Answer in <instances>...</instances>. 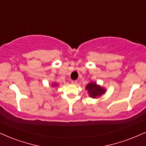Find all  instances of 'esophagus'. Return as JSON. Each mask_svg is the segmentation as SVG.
I'll list each match as a JSON object with an SVG mask.
<instances>
[{"mask_svg": "<svg viewBox=\"0 0 146 146\" xmlns=\"http://www.w3.org/2000/svg\"><path fill=\"white\" fill-rule=\"evenodd\" d=\"M71 83L72 84H76L77 81H76V80H72Z\"/></svg>", "mask_w": 146, "mask_h": 146, "instance_id": "34e87169", "label": "esophagus"}]
</instances>
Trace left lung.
<instances>
[{
	"instance_id": "8db88e82",
	"label": "left lung",
	"mask_w": 146,
	"mask_h": 146,
	"mask_svg": "<svg viewBox=\"0 0 146 146\" xmlns=\"http://www.w3.org/2000/svg\"><path fill=\"white\" fill-rule=\"evenodd\" d=\"M86 89L88 90V92L89 93V96L93 98L100 97V95L104 94L106 91L105 89L100 87V86H98L97 84L94 83V82H91V83L87 84Z\"/></svg>"
}]
</instances>
